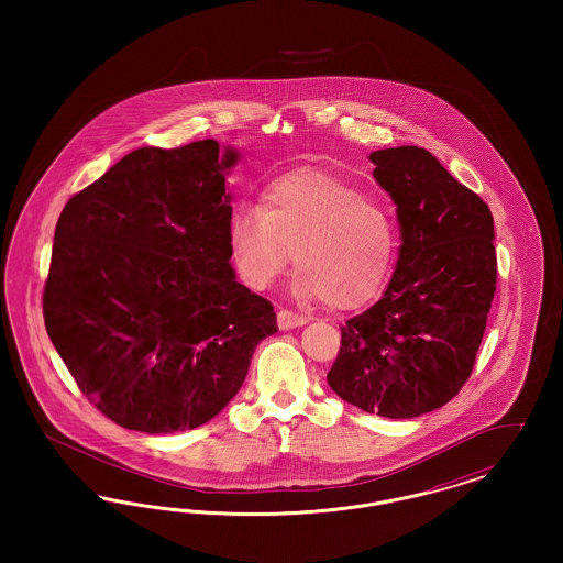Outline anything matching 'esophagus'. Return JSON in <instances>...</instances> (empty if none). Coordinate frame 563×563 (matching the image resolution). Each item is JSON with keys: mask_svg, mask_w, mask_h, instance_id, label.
<instances>
[{"mask_svg": "<svg viewBox=\"0 0 563 563\" xmlns=\"http://www.w3.org/2000/svg\"><path fill=\"white\" fill-rule=\"evenodd\" d=\"M306 322H308L306 317L295 314L291 310H280V312H278V327H280L283 331H287V329H295V327H301V324H306Z\"/></svg>", "mask_w": 563, "mask_h": 563, "instance_id": "1", "label": "esophagus"}]
</instances>
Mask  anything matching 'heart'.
<instances>
[{"mask_svg":"<svg viewBox=\"0 0 563 563\" xmlns=\"http://www.w3.org/2000/svg\"><path fill=\"white\" fill-rule=\"evenodd\" d=\"M230 249L242 283L264 291L291 266L295 294L354 310L372 301L397 262L393 211L321 170L274 179L262 205H239L230 217Z\"/></svg>","mask_w":563,"mask_h":563,"instance_id":"heart-1","label":"heart"}]
</instances>
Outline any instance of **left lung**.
I'll list each match as a JSON object with an SVG mask.
<instances>
[{
	"mask_svg": "<svg viewBox=\"0 0 563 563\" xmlns=\"http://www.w3.org/2000/svg\"><path fill=\"white\" fill-rule=\"evenodd\" d=\"M369 161L397 205L399 260L382 299L342 327L327 382L367 413L416 418L452 401L473 372L496 294L494 217L424 147Z\"/></svg>",
	"mask_w": 563,
	"mask_h": 563,
	"instance_id": "obj_1",
	"label": "left lung"
}]
</instances>
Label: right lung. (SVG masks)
<instances>
[{
    "label": "right lung",
    "mask_w": 563,
    "mask_h": 563,
    "mask_svg": "<svg viewBox=\"0 0 563 563\" xmlns=\"http://www.w3.org/2000/svg\"><path fill=\"white\" fill-rule=\"evenodd\" d=\"M236 161L214 139L134 150L56 221L46 331L86 399L124 429L213 420L278 331L272 303L230 264Z\"/></svg>",
    "instance_id": "right-lung-1"
}]
</instances>
